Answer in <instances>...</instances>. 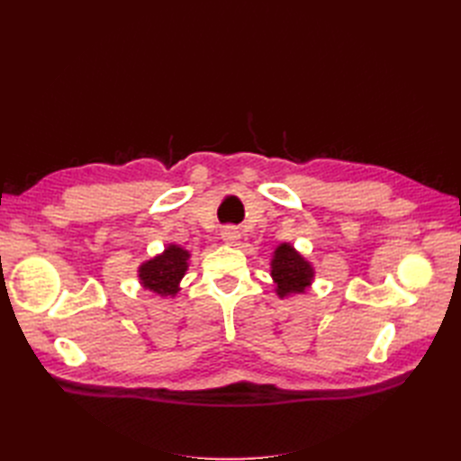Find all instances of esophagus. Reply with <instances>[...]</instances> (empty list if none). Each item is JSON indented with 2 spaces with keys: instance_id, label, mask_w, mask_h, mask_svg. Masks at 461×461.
I'll list each match as a JSON object with an SVG mask.
<instances>
[{
  "instance_id": "esophagus-1",
  "label": "esophagus",
  "mask_w": 461,
  "mask_h": 461,
  "mask_svg": "<svg viewBox=\"0 0 461 461\" xmlns=\"http://www.w3.org/2000/svg\"><path fill=\"white\" fill-rule=\"evenodd\" d=\"M221 236L229 246H239V242H240V230L236 227H227L225 230H222Z\"/></svg>"
}]
</instances>
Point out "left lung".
Listing matches in <instances>:
<instances>
[{
    "label": "left lung",
    "mask_w": 461,
    "mask_h": 461,
    "mask_svg": "<svg viewBox=\"0 0 461 461\" xmlns=\"http://www.w3.org/2000/svg\"><path fill=\"white\" fill-rule=\"evenodd\" d=\"M313 275L315 271L312 263L296 252L294 246L286 242L276 246L271 259V276L278 298L303 294L312 286Z\"/></svg>",
    "instance_id": "left-lung-1"
}]
</instances>
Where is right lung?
Returning a JSON list of instances; mask_svg holds the SVG:
<instances>
[{
	"mask_svg": "<svg viewBox=\"0 0 461 461\" xmlns=\"http://www.w3.org/2000/svg\"><path fill=\"white\" fill-rule=\"evenodd\" d=\"M190 252L176 244H169L165 248V252L144 261L138 267V278L140 285L156 292L159 296H175L180 290L178 285L183 281V276L188 269Z\"/></svg>",
	"mask_w": 461,
	"mask_h": 461,
	"instance_id": "1",
	"label": "right lung"
}]
</instances>
